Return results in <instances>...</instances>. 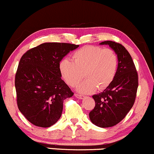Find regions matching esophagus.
<instances>
[{
  "mask_svg": "<svg viewBox=\"0 0 154 154\" xmlns=\"http://www.w3.org/2000/svg\"><path fill=\"white\" fill-rule=\"evenodd\" d=\"M75 97H77L78 99H83L85 97V96L79 94H75Z\"/></svg>",
  "mask_w": 154,
  "mask_h": 154,
  "instance_id": "1",
  "label": "esophagus"
}]
</instances>
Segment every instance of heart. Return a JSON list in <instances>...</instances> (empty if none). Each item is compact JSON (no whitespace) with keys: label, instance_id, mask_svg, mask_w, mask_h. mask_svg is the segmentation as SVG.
<instances>
[{"label":"heart","instance_id":"b5f03b06","mask_svg":"<svg viewBox=\"0 0 154 154\" xmlns=\"http://www.w3.org/2000/svg\"><path fill=\"white\" fill-rule=\"evenodd\" d=\"M72 60L63 59L59 63L60 73L71 87L86 79L78 86L81 93L87 94L104 90L111 85L116 76L119 66L117 53L111 49L87 45L77 50L72 55Z\"/></svg>","mask_w":154,"mask_h":154}]
</instances>
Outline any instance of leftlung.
Wrapping results in <instances>:
<instances>
[{
    "mask_svg": "<svg viewBox=\"0 0 154 154\" xmlns=\"http://www.w3.org/2000/svg\"><path fill=\"white\" fill-rule=\"evenodd\" d=\"M119 58L115 80L102 93L92 96L95 106L89 113L91 122L100 128L116 125L133 107L138 86V75L131 55L124 46L112 41H104Z\"/></svg>",
    "mask_w": 154,
    "mask_h": 154,
    "instance_id": "left-lung-1",
    "label": "left lung"
}]
</instances>
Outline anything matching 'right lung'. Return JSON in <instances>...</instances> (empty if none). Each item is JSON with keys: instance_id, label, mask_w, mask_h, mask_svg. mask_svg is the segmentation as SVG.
Listing matches in <instances>:
<instances>
[{"instance_id": "obj_1", "label": "right lung", "mask_w": 154, "mask_h": 154, "mask_svg": "<svg viewBox=\"0 0 154 154\" xmlns=\"http://www.w3.org/2000/svg\"><path fill=\"white\" fill-rule=\"evenodd\" d=\"M79 46L45 42L22 55L15 76L16 101L19 111L32 124L48 128L61 117L63 101L73 92L61 79L59 63Z\"/></svg>"}]
</instances>
